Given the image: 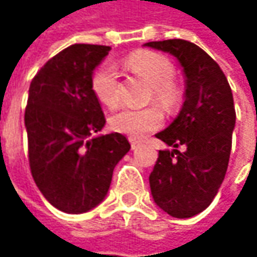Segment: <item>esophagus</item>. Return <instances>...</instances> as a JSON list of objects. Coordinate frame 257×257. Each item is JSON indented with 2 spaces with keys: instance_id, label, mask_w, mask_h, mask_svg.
<instances>
[{
  "instance_id": "1",
  "label": "esophagus",
  "mask_w": 257,
  "mask_h": 257,
  "mask_svg": "<svg viewBox=\"0 0 257 257\" xmlns=\"http://www.w3.org/2000/svg\"><path fill=\"white\" fill-rule=\"evenodd\" d=\"M130 146H132V150H136L139 146H140V143H137L136 140H133V139H130Z\"/></svg>"
}]
</instances>
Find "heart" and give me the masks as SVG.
I'll return each mask as SVG.
<instances>
[{"label": "heart", "instance_id": "obj_1", "mask_svg": "<svg viewBox=\"0 0 257 257\" xmlns=\"http://www.w3.org/2000/svg\"><path fill=\"white\" fill-rule=\"evenodd\" d=\"M123 65L125 70L152 85L149 100H154L169 110L179 105L182 91L173 81L176 68L167 57L153 51H137L128 55ZM91 88L97 100L104 105L113 108L120 103L121 80L115 65L111 63L100 65L91 78ZM108 124L111 130L125 134L130 139H143L163 125V113L156 105L146 108L123 107L110 115Z\"/></svg>", "mask_w": 257, "mask_h": 257}]
</instances>
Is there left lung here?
I'll use <instances>...</instances> for the list:
<instances>
[{
    "instance_id": "obj_1",
    "label": "left lung",
    "mask_w": 257,
    "mask_h": 257,
    "mask_svg": "<svg viewBox=\"0 0 257 257\" xmlns=\"http://www.w3.org/2000/svg\"><path fill=\"white\" fill-rule=\"evenodd\" d=\"M146 45L174 55L186 74L180 113L156 134L173 150L159 152L149 177L156 204L173 217L186 219L207 209L224 180L236 123L232 88L219 64L199 45L186 40Z\"/></svg>"
}]
</instances>
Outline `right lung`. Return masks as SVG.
<instances>
[{
    "instance_id": "1",
    "label": "right lung",
    "mask_w": 257,
    "mask_h": 257,
    "mask_svg": "<svg viewBox=\"0 0 257 257\" xmlns=\"http://www.w3.org/2000/svg\"><path fill=\"white\" fill-rule=\"evenodd\" d=\"M110 47L74 44L35 74L25 107L28 162L37 187L58 210L84 213L105 197L115 164L130 150L123 134L90 139L105 124L91 88Z\"/></svg>"
}]
</instances>
